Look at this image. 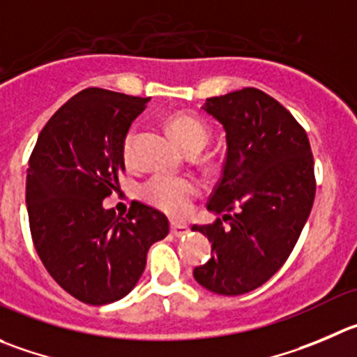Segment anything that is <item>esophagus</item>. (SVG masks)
I'll list each match as a JSON object with an SVG mask.
<instances>
[{
    "label": "esophagus",
    "instance_id": "1",
    "mask_svg": "<svg viewBox=\"0 0 357 357\" xmlns=\"http://www.w3.org/2000/svg\"><path fill=\"white\" fill-rule=\"evenodd\" d=\"M169 231H172L173 236H176V238H181V236L188 235V233H189V227L184 226V224H175V222H172V227H169Z\"/></svg>",
    "mask_w": 357,
    "mask_h": 357
}]
</instances>
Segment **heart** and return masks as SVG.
<instances>
[{"label": "heart", "instance_id": "obj_1", "mask_svg": "<svg viewBox=\"0 0 357 357\" xmlns=\"http://www.w3.org/2000/svg\"><path fill=\"white\" fill-rule=\"evenodd\" d=\"M169 131L176 144L181 145L185 152L188 151H202L206 145L210 137V131L205 122L192 115H173L168 122ZM138 138V128L131 126L130 131L126 133L122 142V155L124 161L130 162L133 159L135 144ZM199 189L195 181L184 178V176H169V175H155L149 178L142 188L144 198L155 206L161 212L168 213L172 217H182L191 208L192 199L198 196Z\"/></svg>", "mask_w": 357, "mask_h": 357}]
</instances>
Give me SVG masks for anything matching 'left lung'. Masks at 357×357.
<instances>
[{"instance_id":"left-lung-1","label":"left lung","mask_w":357,"mask_h":357,"mask_svg":"<svg viewBox=\"0 0 357 357\" xmlns=\"http://www.w3.org/2000/svg\"><path fill=\"white\" fill-rule=\"evenodd\" d=\"M202 108L222 124L227 151L206 203L222 219L192 226L212 242V257L192 273L205 289L238 296L263 286L293 252L314 205V155L296 119L263 91L206 98Z\"/></svg>"}]
</instances>
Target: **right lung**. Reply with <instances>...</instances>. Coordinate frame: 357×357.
Instances as JSON below:
<instances>
[{"label": "right lung", "mask_w": 357, "mask_h": 357, "mask_svg": "<svg viewBox=\"0 0 357 357\" xmlns=\"http://www.w3.org/2000/svg\"><path fill=\"white\" fill-rule=\"evenodd\" d=\"M149 100L80 91L49 119L29 158L26 205L35 249L50 277L87 305L130 293L149 247L169 231L165 213L140 202L126 217L103 208L126 169V133Z\"/></svg>", "instance_id": "right-lung-1"}]
</instances>
